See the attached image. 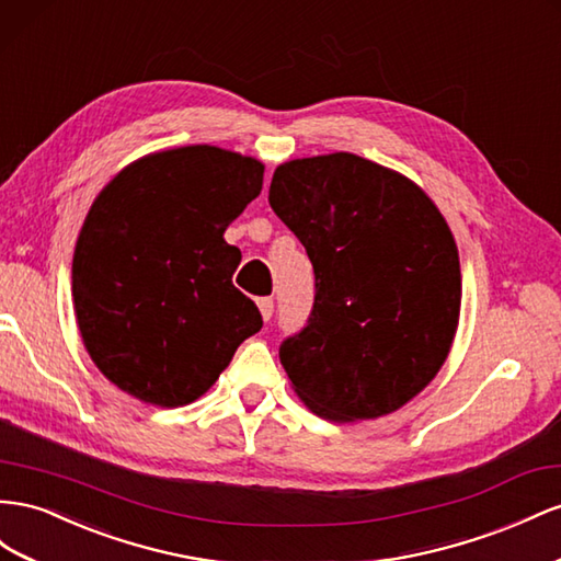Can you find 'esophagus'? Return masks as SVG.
<instances>
[{"mask_svg":"<svg viewBox=\"0 0 561 561\" xmlns=\"http://www.w3.org/2000/svg\"><path fill=\"white\" fill-rule=\"evenodd\" d=\"M256 307H260L264 321H271V316H274V299L260 297V299H256Z\"/></svg>","mask_w":561,"mask_h":561,"instance_id":"34e87169","label":"esophagus"}]
</instances>
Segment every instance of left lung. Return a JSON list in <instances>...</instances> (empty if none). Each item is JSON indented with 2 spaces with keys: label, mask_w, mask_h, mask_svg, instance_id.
I'll use <instances>...</instances> for the list:
<instances>
[{
  "label": "left lung",
  "mask_w": 561,
  "mask_h": 561,
  "mask_svg": "<svg viewBox=\"0 0 561 561\" xmlns=\"http://www.w3.org/2000/svg\"><path fill=\"white\" fill-rule=\"evenodd\" d=\"M268 203L313 266L307 325L278 356L299 399L335 422L397 411L450 352L460 260L413 181L352 153L285 162Z\"/></svg>",
  "instance_id": "obj_1"
}]
</instances>
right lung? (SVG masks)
Listing matches in <instances>:
<instances>
[{"mask_svg":"<svg viewBox=\"0 0 561 561\" xmlns=\"http://www.w3.org/2000/svg\"><path fill=\"white\" fill-rule=\"evenodd\" d=\"M264 164L215 146L146 156L105 186L72 256V299L89 356L153 405L215 385L262 313L233 285L224 231L262 191Z\"/></svg>","mask_w":561,"mask_h":561,"instance_id":"right-lung-1","label":"right lung"}]
</instances>
